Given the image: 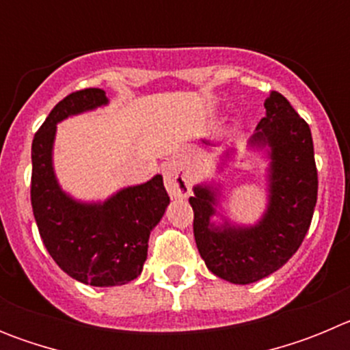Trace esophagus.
<instances>
[{
  "label": "esophagus",
  "instance_id": "34e87169",
  "mask_svg": "<svg viewBox=\"0 0 350 350\" xmlns=\"http://www.w3.org/2000/svg\"><path fill=\"white\" fill-rule=\"evenodd\" d=\"M166 191L172 198H185L191 193L189 177L177 165H166L163 170Z\"/></svg>",
  "mask_w": 350,
  "mask_h": 350
}]
</instances>
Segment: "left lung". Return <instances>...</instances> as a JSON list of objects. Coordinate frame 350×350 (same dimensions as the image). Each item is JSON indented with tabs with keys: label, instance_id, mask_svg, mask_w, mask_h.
Segmentation results:
<instances>
[{
	"label": "left lung",
	"instance_id": "obj_1",
	"mask_svg": "<svg viewBox=\"0 0 350 350\" xmlns=\"http://www.w3.org/2000/svg\"><path fill=\"white\" fill-rule=\"evenodd\" d=\"M250 147H268V208L256 226L210 222L217 194L196 185L189 203L194 240L213 275L233 284H252L284 267L301 245L317 203V168L308 124L280 92L265 100Z\"/></svg>",
	"mask_w": 350,
	"mask_h": 350
}]
</instances>
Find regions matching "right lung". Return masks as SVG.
Masks as SVG:
<instances>
[{"label":"right lung","mask_w":350,"mask_h":350,"mask_svg":"<svg viewBox=\"0 0 350 350\" xmlns=\"http://www.w3.org/2000/svg\"><path fill=\"white\" fill-rule=\"evenodd\" d=\"M107 103L103 89L71 92L52 108L31 147V206L43 245L71 279L96 287L137 279L147 259L150 231L170 203L161 175L103 203L75 202L59 187L52 168L55 124Z\"/></svg>","instance_id":"right-lung-1"}]
</instances>
